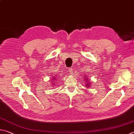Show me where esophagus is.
<instances>
[{"instance_id": "esophagus-1", "label": "esophagus", "mask_w": 134, "mask_h": 134, "mask_svg": "<svg viewBox=\"0 0 134 134\" xmlns=\"http://www.w3.org/2000/svg\"><path fill=\"white\" fill-rule=\"evenodd\" d=\"M69 71L70 74H72V73H73V69H72V68H70V69H69Z\"/></svg>"}]
</instances>
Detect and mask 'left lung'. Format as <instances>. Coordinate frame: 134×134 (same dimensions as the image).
<instances>
[{
    "instance_id": "1",
    "label": "left lung",
    "mask_w": 134,
    "mask_h": 134,
    "mask_svg": "<svg viewBox=\"0 0 134 134\" xmlns=\"http://www.w3.org/2000/svg\"><path fill=\"white\" fill-rule=\"evenodd\" d=\"M85 78H86V79H85V80H86V81L87 82V84H86V86L87 87H90V86H91V85H90L91 84V82H89L90 80H88H88H88V78H87V77H85Z\"/></svg>"
}]
</instances>
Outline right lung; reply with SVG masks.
<instances>
[{"label": "right lung", "mask_w": 134, "mask_h": 134, "mask_svg": "<svg viewBox=\"0 0 134 134\" xmlns=\"http://www.w3.org/2000/svg\"><path fill=\"white\" fill-rule=\"evenodd\" d=\"M57 80V79H56V77H53V79H52V80H54V81H53H53H54L55 80Z\"/></svg>", "instance_id": "1"}]
</instances>
